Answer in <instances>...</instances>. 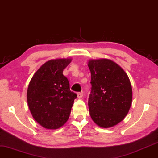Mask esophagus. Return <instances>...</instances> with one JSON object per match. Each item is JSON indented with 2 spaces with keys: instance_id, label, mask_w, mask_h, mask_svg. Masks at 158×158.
<instances>
[{
  "instance_id": "esophagus-1",
  "label": "esophagus",
  "mask_w": 158,
  "mask_h": 158,
  "mask_svg": "<svg viewBox=\"0 0 158 158\" xmlns=\"http://www.w3.org/2000/svg\"><path fill=\"white\" fill-rule=\"evenodd\" d=\"M77 97L78 98H81L83 97V93H77Z\"/></svg>"
}]
</instances>
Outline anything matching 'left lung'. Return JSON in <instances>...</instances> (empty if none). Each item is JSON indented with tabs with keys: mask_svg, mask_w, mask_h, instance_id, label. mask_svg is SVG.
Returning <instances> with one entry per match:
<instances>
[{
	"mask_svg": "<svg viewBox=\"0 0 158 158\" xmlns=\"http://www.w3.org/2000/svg\"><path fill=\"white\" fill-rule=\"evenodd\" d=\"M88 67L92 85L88 98L89 114L98 126L112 127L125 118L132 103L129 78L110 60H90Z\"/></svg>",
	"mask_w": 158,
	"mask_h": 158,
	"instance_id": "1",
	"label": "left lung"
}]
</instances>
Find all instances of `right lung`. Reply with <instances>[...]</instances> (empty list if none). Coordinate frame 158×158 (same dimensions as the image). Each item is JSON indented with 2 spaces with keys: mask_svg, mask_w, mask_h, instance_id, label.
<instances>
[{
  "mask_svg": "<svg viewBox=\"0 0 158 158\" xmlns=\"http://www.w3.org/2000/svg\"><path fill=\"white\" fill-rule=\"evenodd\" d=\"M71 59H56L41 65L32 77L27 103L35 120L47 129H57L69 118L77 94L70 90L63 69Z\"/></svg>",
  "mask_w": 158,
  "mask_h": 158,
  "instance_id": "right-lung-1",
  "label": "right lung"
}]
</instances>
